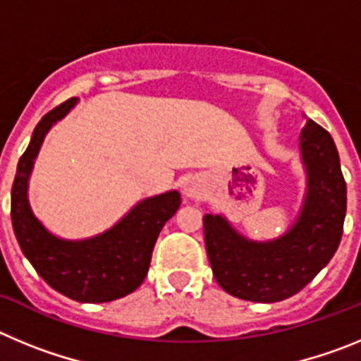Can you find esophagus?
Returning a JSON list of instances; mask_svg holds the SVG:
<instances>
[{
	"mask_svg": "<svg viewBox=\"0 0 361 361\" xmlns=\"http://www.w3.org/2000/svg\"><path fill=\"white\" fill-rule=\"evenodd\" d=\"M183 193L188 199H200L204 195V183L199 177H188L183 184Z\"/></svg>",
	"mask_w": 361,
	"mask_h": 361,
	"instance_id": "34e87169",
	"label": "esophagus"
}]
</instances>
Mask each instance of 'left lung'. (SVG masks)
I'll use <instances>...</instances> for the list:
<instances>
[{"mask_svg":"<svg viewBox=\"0 0 361 361\" xmlns=\"http://www.w3.org/2000/svg\"><path fill=\"white\" fill-rule=\"evenodd\" d=\"M307 173L295 224L275 240L242 237L222 215L204 216V240L219 286L250 302H280L296 295L324 269L342 240L347 186L333 137L309 119L300 133Z\"/></svg>","mask_w":361,"mask_h":361,"instance_id":"obj_1","label":"left lung"}]
</instances>
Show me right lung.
<instances>
[{
    "label": "right lung",
    "mask_w": 361,
    "mask_h": 361,
    "mask_svg": "<svg viewBox=\"0 0 361 361\" xmlns=\"http://www.w3.org/2000/svg\"><path fill=\"white\" fill-rule=\"evenodd\" d=\"M75 103V97L65 101L34 128L12 184V228L23 255L50 288L75 302L101 304L123 298L141 286L159 233L180 206V193L166 191L141 200L114 228L92 238L65 240L52 235L32 213L28 177L44 135Z\"/></svg>",
    "instance_id": "1"
}]
</instances>
